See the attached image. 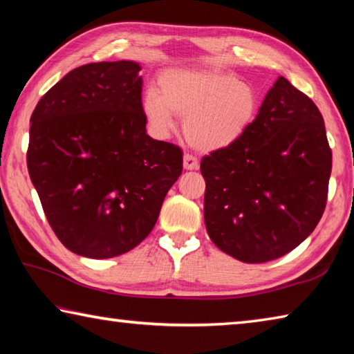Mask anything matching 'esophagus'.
I'll list each match as a JSON object with an SVG mask.
<instances>
[{
  "instance_id": "1",
  "label": "esophagus",
  "mask_w": 354,
  "mask_h": 354,
  "mask_svg": "<svg viewBox=\"0 0 354 354\" xmlns=\"http://www.w3.org/2000/svg\"><path fill=\"white\" fill-rule=\"evenodd\" d=\"M198 167H200V162L195 156H192L189 153L184 154V169L185 170H198Z\"/></svg>"
}]
</instances>
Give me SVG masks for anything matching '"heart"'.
<instances>
[{"label": "heart", "mask_w": 354, "mask_h": 354, "mask_svg": "<svg viewBox=\"0 0 354 354\" xmlns=\"http://www.w3.org/2000/svg\"><path fill=\"white\" fill-rule=\"evenodd\" d=\"M259 93L250 82L223 70H167L159 76V92L149 88L143 112L159 136L184 117V136L200 151H218L234 145L259 113Z\"/></svg>", "instance_id": "obj_1"}]
</instances>
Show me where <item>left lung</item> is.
Returning <instances> with one entry per match:
<instances>
[{"instance_id": "1", "label": "left lung", "mask_w": 354, "mask_h": 354, "mask_svg": "<svg viewBox=\"0 0 354 354\" xmlns=\"http://www.w3.org/2000/svg\"><path fill=\"white\" fill-rule=\"evenodd\" d=\"M331 167L319 107L279 76L247 134L201 159L209 237L247 263L287 254L320 221Z\"/></svg>"}]
</instances>
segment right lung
I'll list each match as a JSON object with an SVG mask.
<instances>
[{
	"label": "right lung",
	"mask_w": 354,
	"mask_h": 354,
	"mask_svg": "<svg viewBox=\"0 0 354 354\" xmlns=\"http://www.w3.org/2000/svg\"><path fill=\"white\" fill-rule=\"evenodd\" d=\"M140 65H81L31 115L28 171L59 241L92 259L128 253L158 221L181 148L147 134Z\"/></svg>",
	"instance_id": "obj_1"
}]
</instances>
